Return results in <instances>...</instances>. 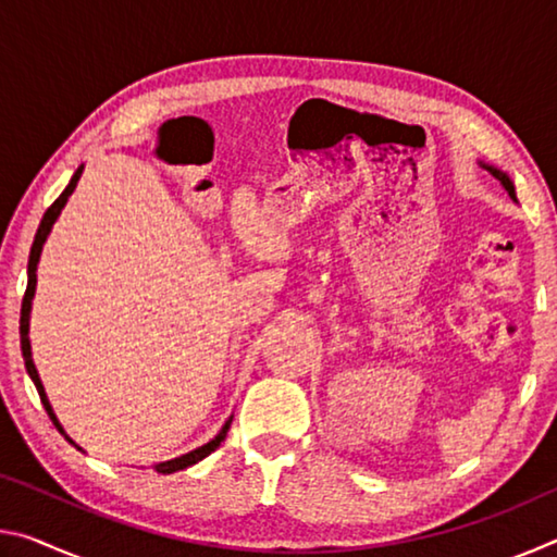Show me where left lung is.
Wrapping results in <instances>:
<instances>
[{
    "label": "left lung",
    "instance_id": "obj_1",
    "mask_svg": "<svg viewBox=\"0 0 557 557\" xmlns=\"http://www.w3.org/2000/svg\"><path fill=\"white\" fill-rule=\"evenodd\" d=\"M479 166H484L486 172L492 174V176L496 178V182L504 186V191H506L508 196H511V201H518V199H516V186H513V182H511V176H508L506 172H502V169H498V166H492V164H484V162H479Z\"/></svg>",
    "mask_w": 557,
    "mask_h": 557
}]
</instances>
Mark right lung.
Instances as JSON below:
<instances>
[{
    "label": "right lung",
    "instance_id": "right-lung-1",
    "mask_svg": "<svg viewBox=\"0 0 557 557\" xmlns=\"http://www.w3.org/2000/svg\"><path fill=\"white\" fill-rule=\"evenodd\" d=\"M81 174H83V164H81L78 169H75V174L71 176L69 186H65V188H63V194L59 196V199H55V201L49 206V211L44 213V219H41V223H39V231H36V238H34L32 252H29V270H26V275H29V282H26V295H24V299H22V319H18V334H22V356H24L26 373H29V379L34 381L36 391H39V398H41V403H44L46 412H49V418L53 420V425L59 428L61 435H63L65 440H69L71 445H75V442H73L69 435H65V430L61 428L59 418H55V412H53L51 403H49V395H46V391H44V383H41V379H39V371H36V366H34V358H32V342H29V319H32V301H34V295H36V268H39L44 243H46V238H49V233H51V228H53V223L59 221V215H61V211H63V206L69 203V196L75 191V186H78V178H81ZM231 420H233V418L225 420V425L221 428L219 435H215L211 442H206V445L196 447V449H191V451H186V455H182V457H174V459H169V461H159V465H154V471H159V474H174V471H182V469H186V467L196 465V461H201L203 457H209L213 449H219V445H221V442L225 440V435H228Z\"/></svg>",
    "mask_w": 557,
    "mask_h": 557
}]
</instances>
